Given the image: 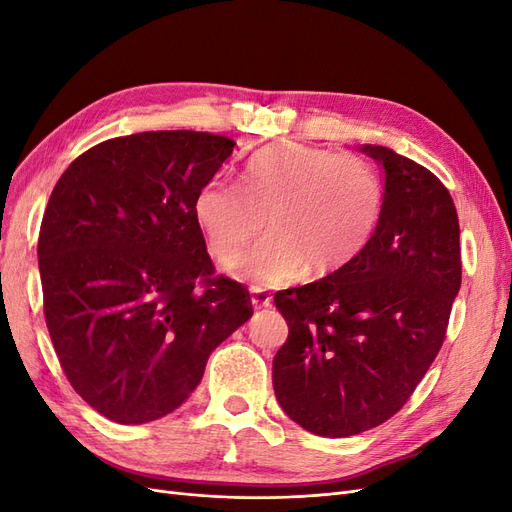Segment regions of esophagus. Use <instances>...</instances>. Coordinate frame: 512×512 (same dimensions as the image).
I'll return each instance as SVG.
<instances>
[{
    "label": "esophagus",
    "mask_w": 512,
    "mask_h": 512,
    "mask_svg": "<svg viewBox=\"0 0 512 512\" xmlns=\"http://www.w3.org/2000/svg\"><path fill=\"white\" fill-rule=\"evenodd\" d=\"M250 297H252V305L254 309H262V307H269L271 305V292L262 290V288H250Z\"/></svg>",
    "instance_id": "1"
}]
</instances>
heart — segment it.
Masks as SVG:
<instances>
[{
  "instance_id": "heart-1",
  "label": "heart",
  "mask_w": 512,
  "mask_h": 512,
  "mask_svg": "<svg viewBox=\"0 0 512 512\" xmlns=\"http://www.w3.org/2000/svg\"><path fill=\"white\" fill-rule=\"evenodd\" d=\"M382 205V183L365 160L282 143L245 164L241 188L207 181L196 192L194 218L222 265L267 225L270 235L235 271L260 286H282L305 271L324 277L346 269L374 237Z\"/></svg>"
}]
</instances>
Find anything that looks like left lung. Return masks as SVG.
Here are the masks:
<instances>
[{
    "mask_svg": "<svg viewBox=\"0 0 512 512\" xmlns=\"http://www.w3.org/2000/svg\"><path fill=\"white\" fill-rule=\"evenodd\" d=\"M361 151L386 173L374 237L346 269L273 299L288 322L275 397L324 438L356 436L404 408L442 348L461 286L459 220L444 183L393 149Z\"/></svg>",
    "mask_w": 512,
    "mask_h": 512,
    "instance_id": "left-lung-1",
    "label": "left lung"
}]
</instances>
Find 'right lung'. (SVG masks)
<instances>
[{"instance_id":"add662e5","label":"right lung","mask_w":512,"mask_h":512,"mask_svg":"<svg viewBox=\"0 0 512 512\" xmlns=\"http://www.w3.org/2000/svg\"><path fill=\"white\" fill-rule=\"evenodd\" d=\"M232 147L194 130L108 138L66 168L44 209L46 329L72 389L115 423L177 410L254 314L247 288L215 275L194 218Z\"/></svg>"}]
</instances>
